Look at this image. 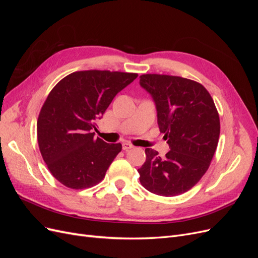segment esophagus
I'll use <instances>...</instances> for the list:
<instances>
[{"instance_id": "esophagus-1", "label": "esophagus", "mask_w": 258, "mask_h": 258, "mask_svg": "<svg viewBox=\"0 0 258 258\" xmlns=\"http://www.w3.org/2000/svg\"><path fill=\"white\" fill-rule=\"evenodd\" d=\"M132 147H134V145L128 143V142L122 143V150H123V151H128V150H130V148H132Z\"/></svg>"}]
</instances>
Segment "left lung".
<instances>
[{"instance_id":"8db88e82","label":"left lung","mask_w":258,"mask_h":258,"mask_svg":"<svg viewBox=\"0 0 258 258\" xmlns=\"http://www.w3.org/2000/svg\"><path fill=\"white\" fill-rule=\"evenodd\" d=\"M140 85L152 96L157 122L170 151L165 157L145 148L138 169L148 191L165 197L189 190L205 175L220 138V116L212 97L201 84L179 76L143 74Z\"/></svg>"}]
</instances>
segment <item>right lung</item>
Listing matches in <instances>:
<instances>
[{"label":"right lung","mask_w":258,"mask_h":258,"mask_svg":"<svg viewBox=\"0 0 258 258\" xmlns=\"http://www.w3.org/2000/svg\"><path fill=\"white\" fill-rule=\"evenodd\" d=\"M137 77L117 71H77L49 92L38 115L37 142L50 173L61 184L83 189L102 181L121 144L95 138L92 129L117 93Z\"/></svg>","instance_id":"obj_1"}]
</instances>
